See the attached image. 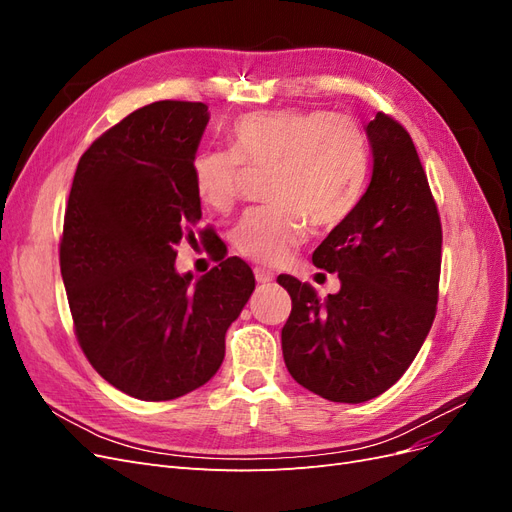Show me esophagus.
<instances>
[{
  "label": "esophagus",
  "mask_w": 512,
  "mask_h": 512,
  "mask_svg": "<svg viewBox=\"0 0 512 512\" xmlns=\"http://www.w3.org/2000/svg\"><path fill=\"white\" fill-rule=\"evenodd\" d=\"M254 275H256V282L258 284H271L275 280V275L269 269H262V267H256Z\"/></svg>",
  "instance_id": "obj_1"
}]
</instances>
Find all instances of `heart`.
<instances>
[{
    "instance_id": "heart-1",
    "label": "heart",
    "mask_w": 512,
    "mask_h": 512,
    "mask_svg": "<svg viewBox=\"0 0 512 512\" xmlns=\"http://www.w3.org/2000/svg\"><path fill=\"white\" fill-rule=\"evenodd\" d=\"M230 149H203L192 160L200 203L228 211L239 196L243 166L267 170L271 203L247 211L237 250L262 265H282L305 241L309 222L333 228L350 218L363 194L367 147L361 128L324 111H265L228 128Z\"/></svg>"
}]
</instances>
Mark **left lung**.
<instances>
[{
	"mask_svg": "<svg viewBox=\"0 0 512 512\" xmlns=\"http://www.w3.org/2000/svg\"><path fill=\"white\" fill-rule=\"evenodd\" d=\"M374 168L350 218L312 256L342 288L316 290L280 275L292 299L282 329L290 376L339 404L374 399L406 374L436 318L442 224L410 134L378 113L367 123Z\"/></svg>",
	"mask_w": 512,
	"mask_h": 512,
	"instance_id": "1",
	"label": "left lung"
}]
</instances>
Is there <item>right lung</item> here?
<instances>
[{"label": "right lung", "mask_w": 512, "mask_h": 512, "mask_svg": "<svg viewBox=\"0 0 512 512\" xmlns=\"http://www.w3.org/2000/svg\"><path fill=\"white\" fill-rule=\"evenodd\" d=\"M207 121L203 102L138 108L89 145L68 198L59 267L76 339L108 384L143 401L215 376L256 286L247 262L218 245L209 250L220 265L196 282L175 269V247L196 241L203 215L192 160Z\"/></svg>", "instance_id": "add662e5"}]
</instances>
